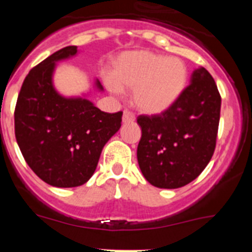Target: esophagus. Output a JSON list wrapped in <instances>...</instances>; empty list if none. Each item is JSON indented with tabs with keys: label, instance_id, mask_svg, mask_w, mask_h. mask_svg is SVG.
Masks as SVG:
<instances>
[{
	"label": "esophagus",
	"instance_id": "1",
	"mask_svg": "<svg viewBox=\"0 0 252 252\" xmlns=\"http://www.w3.org/2000/svg\"><path fill=\"white\" fill-rule=\"evenodd\" d=\"M122 121H124V124H130V122H133L135 121V115H133L131 111L125 110L124 116H122Z\"/></svg>",
	"mask_w": 252,
	"mask_h": 252
}]
</instances>
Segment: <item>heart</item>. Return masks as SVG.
Segmentation results:
<instances>
[{
  "instance_id": "1",
  "label": "heart",
  "mask_w": 252,
  "mask_h": 252,
  "mask_svg": "<svg viewBox=\"0 0 252 252\" xmlns=\"http://www.w3.org/2000/svg\"><path fill=\"white\" fill-rule=\"evenodd\" d=\"M113 92L132 90V103L149 115L165 112L182 97L188 84L189 70L183 59L165 57L150 50L126 51L115 60Z\"/></svg>"
}]
</instances>
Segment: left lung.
Listing matches in <instances>:
<instances>
[{
	"label": "left lung",
	"mask_w": 252,
	"mask_h": 252,
	"mask_svg": "<svg viewBox=\"0 0 252 252\" xmlns=\"http://www.w3.org/2000/svg\"><path fill=\"white\" fill-rule=\"evenodd\" d=\"M220 112L221 95L215 79L201 66L169 110L139 116L142 133L137 161L149 183L175 189L201 174L215 153Z\"/></svg>",
	"instance_id": "left-lung-1"
}]
</instances>
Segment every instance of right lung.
<instances>
[{"label": "right lung", "mask_w": 252, "mask_h": 252, "mask_svg": "<svg viewBox=\"0 0 252 252\" xmlns=\"http://www.w3.org/2000/svg\"><path fill=\"white\" fill-rule=\"evenodd\" d=\"M65 46L31 69L15 107V136L31 170L45 183L72 188L87 183L102 149L121 127L122 112L107 113L90 99L55 91V63L77 54ZM95 87L102 91L99 81Z\"/></svg>", "instance_id": "1"}]
</instances>
